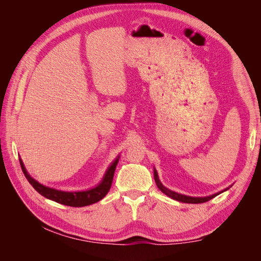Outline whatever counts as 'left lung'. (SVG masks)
Masks as SVG:
<instances>
[{
  "mask_svg": "<svg viewBox=\"0 0 261 261\" xmlns=\"http://www.w3.org/2000/svg\"><path fill=\"white\" fill-rule=\"evenodd\" d=\"M153 175H154V180H155V184H156L158 188H159L160 191H161L162 193H164L167 196L171 197L172 199H175V200H177V201L186 202V203H201V202L209 201L210 199L215 198L216 196H218L219 194L222 193V192H221V193H219V194H213V195L207 196V197H191V196L180 195V194H178V193L170 191V189H168L167 187H164V186L161 184V181L159 180V177H158V173H156L155 170L153 171ZM225 191H226V189H225Z\"/></svg>",
  "mask_w": 261,
  "mask_h": 261,
  "instance_id": "1",
  "label": "left lung"
}]
</instances>
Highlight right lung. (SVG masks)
<instances>
[{
  "label": "right lung",
  "instance_id": "right-lung-1",
  "mask_svg": "<svg viewBox=\"0 0 261 261\" xmlns=\"http://www.w3.org/2000/svg\"><path fill=\"white\" fill-rule=\"evenodd\" d=\"M118 159H120V156H117L116 159L112 162V164L108 168L106 174L99 185L85 192H62V191H58V189L46 187L40 183H38V181L35 180L33 177H30L28 175L25 167H23L21 160H19V162H20V167L23 174H25L30 185L33 186L39 194L45 197V198L51 199L55 202L65 204V206L85 207V206H88V204L98 202L109 193L110 188H111V185H112V180H113L114 172H115Z\"/></svg>",
  "mask_w": 261,
  "mask_h": 261
}]
</instances>
